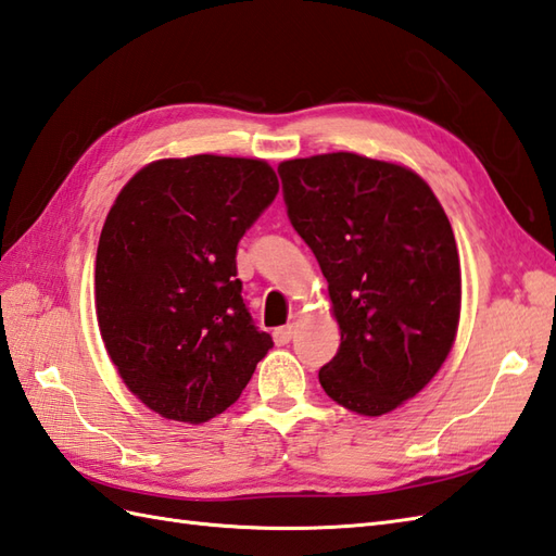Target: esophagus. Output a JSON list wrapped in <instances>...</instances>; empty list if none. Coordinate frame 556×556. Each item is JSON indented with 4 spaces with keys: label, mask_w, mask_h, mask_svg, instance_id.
Returning <instances> with one entry per match:
<instances>
[{
    "label": "esophagus",
    "mask_w": 556,
    "mask_h": 556,
    "mask_svg": "<svg viewBox=\"0 0 556 556\" xmlns=\"http://www.w3.org/2000/svg\"><path fill=\"white\" fill-rule=\"evenodd\" d=\"M294 338V326H280L274 330L276 344H288Z\"/></svg>",
    "instance_id": "esophagus-1"
}]
</instances>
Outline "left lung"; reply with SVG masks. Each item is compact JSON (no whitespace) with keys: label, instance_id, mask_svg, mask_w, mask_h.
Listing matches in <instances>:
<instances>
[{"label":"left lung","instance_id":"left-lung-1","mask_svg":"<svg viewBox=\"0 0 556 556\" xmlns=\"http://www.w3.org/2000/svg\"><path fill=\"white\" fill-rule=\"evenodd\" d=\"M288 218L328 280L330 400L380 416L421 392L456 338L462 268L445 208L414 170L352 152L278 166Z\"/></svg>","mask_w":556,"mask_h":556}]
</instances>
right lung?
Returning a JSON list of instances; mask_svg holds the SVG:
<instances>
[{
	"instance_id": "add662e5",
	"label": "right lung",
	"mask_w": 556,
	"mask_h": 556,
	"mask_svg": "<svg viewBox=\"0 0 556 556\" xmlns=\"http://www.w3.org/2000/svg\"><path fill=\"white\" fill-rule=\"evenodd\" d=\"M262 159L197 154L138 170L104 220L94 306L128 390L170 421L238 402L274 348L242 300L238 242L276 200Z\"/></svg>"
}]
</instances>
